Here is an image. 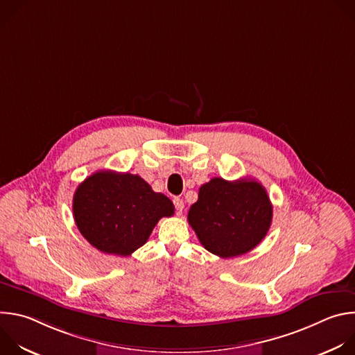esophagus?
Segmentation results:
<instances>
[{
	"mask_svg": "<svg viewBox=\"0 0 355 355\" xmlns=\"http://www.w3.org/2000/svg\"><path fill=\"white\" fill-rule=\"evenodd\" d=\"M174 207L177 209L178 214H182V209H184V200L181 198H174Z\"/></svg>",
	"mask_w": 355,
	"mask_h": 355,
	"instance_id": "esophagus-1",
	"label": "esophagus"
}]
</instances>
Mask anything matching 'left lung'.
Segmentation results:
<instances>
[{
	"mask_svg": "<svg viewBox=\"0 0 355 355\" xmlns=\"http://www.w3.org/2000/svg\"><path fill=\"white\" fill-rule=\"evenodd\" d=\"M272 205L266 188L256 180L212 178L199 188L189 208L188 223L200 244L222 259L239 257L266 237Z\"/></svg>",
	"mask_w": 355,
	"mask_h": 355,
	"instance_id": "8db88e82",
	"label": "left lung"
}]
</instances>
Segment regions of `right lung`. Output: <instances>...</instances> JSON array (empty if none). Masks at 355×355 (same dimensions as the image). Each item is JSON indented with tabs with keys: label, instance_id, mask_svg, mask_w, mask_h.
<instances>
[{
	"label": "right lung",
	"instance_id": "1",
	"mask_svg": "<svg viewBox=\"0 0 355 355\" xmlns=\"http://www.w3.org/2000/svg\"><path fill=\"white\" fill-rule=\"evenodd\" d=\"M73 215L91 245L126 257L147 241L162 218L174 215V205L139 175L103 170L76 189Z\"/></svg>",
	"mask_w": 355,
	"mask_h": 355
}]
</instances>
